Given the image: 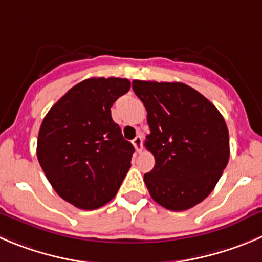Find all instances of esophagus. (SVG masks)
Segmentation results:
<instances>
[{"mask_svg": "<svg viewBox=\"0 0 262 262\" xmlns=\"http://www.w3.org/2000/svg\"><path fill=\"white\" fill-rule=\"evenodd\" d=\"M133 144L134 146H135L136 151H138V153H141V150H143V136L141 135L136 136V138L133 140Z\"/></svg>", "mask_w": 262, "mask_h": 262, "instance_id": "34e87169", "label": "esophagus"}]
</instances>
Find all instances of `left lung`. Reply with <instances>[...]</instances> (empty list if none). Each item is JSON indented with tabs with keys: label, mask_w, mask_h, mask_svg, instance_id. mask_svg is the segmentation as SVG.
I'll use <instances>...</instances> for the list:
<instances>
[{
	"label": "left lung",
	"mask_w": 262,
	"mask_h": 262,
	"mask_svg": "<svg viewBox=\"0 0 262 262\" xmlns=\"http://www.w3.org/2000/svg\"><path fill=\"white\" fill-rule=\"evenodd\" d=\"M148 113L145 148L156 159L144 175L151 198L171 211H185L213 190L228 164L229 133L208 99L181 82L133 81Z\"/></svg>",
	"instance_id": "1"
}]
</instances>
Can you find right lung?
I'll list each match as a JSON object with an SVG mask.
<instances>
[{
  "mask_svg": "<svg viewBox=\"0 0 262 262\" xmlns=\"http://www.w3.org/2000/svg\"><path fill=\"white\" fill-rule=\"evenodd\" d=\"M129 87L126 78L84 79L42 121L38 162L55 191L74 207H103L128 172L135 148L123 139L111 108Z\"/></svg>",
  "mask_w": 262,
  "mask_h": 262,
  "instance_id": "add662e5",
  "label": "right lung"
}]
</instances>
